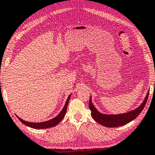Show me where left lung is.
<instances>
[{"label": "left lung", "instance_id": "obj_1", "mask_svg": "<svg viewBox=\"0 0 155 155\" xmlns=\"http://www.w3.org/2000/svg\"><path fill=\"white\" fill-rule=\"evenodd\" d=\"M148 95L149 91L147 93L146 96L145 97L143 102L141 104V105L138 107L137 108L126 113L120 114H105L101 113L97 110L96 108L93 104L91 96H90L89 99V109L91 111V116L99 124L109 127H119V126H123L127 124L139 115L140 113L143 109L145 105H146Z\"/></svg>", "mask_w": 155, "mask_h": 155}]
</instances>
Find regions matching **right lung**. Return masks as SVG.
<instances>
[{
	"label": "right lung",
	"mask_w": 155,
	"mask_h": 155,
	"mask_svg": "<svg viewBox=\"0 0 155 155\" xmlns=\"http://www.w3.org/2000/svg\"><path fill=\"white\" fill-rule=\"evenodd\" d=\"M71 96V94H70L69 96H68V98L66 101L65 105L64 106V107L62 109H61L60 113H59L56 117L52 118L49 120H46L45 121V122H40V123H32V122H28V121H25L24 120H23V119H21V118L18 117V116H17L18 120H19L21 123H23V124L25 125L28 126V127L34 128V129H46V128L54 127V126L58 125V123L62 120L63 118L64 117V116H65V114L66 113V110H67V106H68V102H69Z\"/></svg>",
	"instance_id": "obj_1"
}]
</instances>
